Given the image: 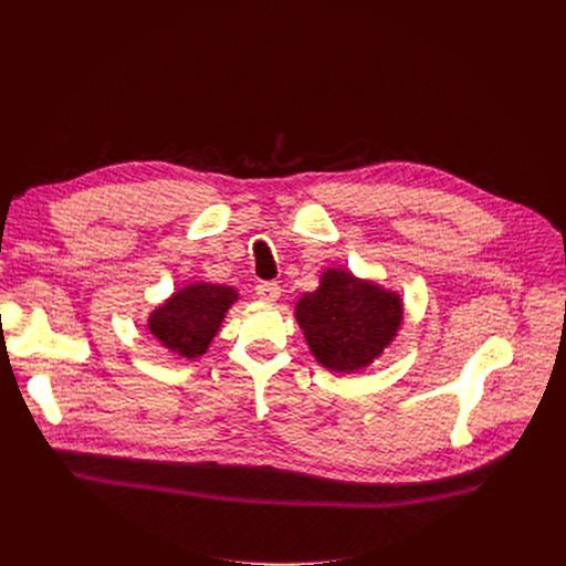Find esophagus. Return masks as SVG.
I'll list each match as a JSON object with an SVG mask.
<instances>
[{
	"instance_id": "esophagus-1",
	"label": "esophagus",
	"mask_w": 566,
	"mask_h": 566,
	"mask_svg": "<svg viewBox=\"0 0 566 566\" xmlns=\"http://www.w3.org/2000/svg\"><path fill=\"white\" fill-rule=\"evenodd\" d=\"M255 293L264 302H275L282 295V286L277 282H262L255 286Z\"/></svg>"
}]
</instances>
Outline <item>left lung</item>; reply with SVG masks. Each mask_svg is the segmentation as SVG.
<instances>
[{"label": "left lung", "mask_w": 566, "mask_h": 566, "mask_svg": "<svg viewBox=\"0 0 566 566\" xmlns=\"http://www.w3.org/2000/svg\"><path fill=\"white\" fill-rule=\"evenodd\" d=\"M295 319L315 360L354 374L380 358L402 325V297L343 269L322 273L319 286L295 304Z\"/></svg>", "instance_id": "obj_1"}]
</instances>
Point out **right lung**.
Returning <instances> with one entry per match:
<instances>
[{
    "mask_svg": "<svg viewBox=\"0 0 566 566\" xmlns=\"http://www.w3.org/2000/svg\"><path fill=\"white\" fill-rule=\"evenodd\" d=\"M239 300L232 286L195 282L149 313L151 336L181 358H199L217 336L226 311Z\"/></svg>",
    "mask_w": 566,
    "mask_h": 566,
    "instance_id": "right-lung-1",
    "label": "right lung"
}]
</instances>
